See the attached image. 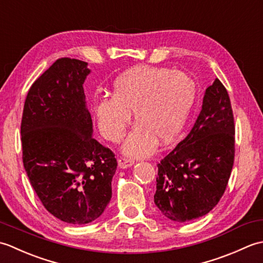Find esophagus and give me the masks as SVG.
<instances>
[{
    "label": "esophagus",
    "mask_w": 263,
    "mask_h": 263,
    "mask_svg": "<svg viewBox=\"0 0 263 263\" xmlns=\"http://www.w3.org/2000/svg\"><path fill=\"white\" fill-rule=\"evenodd\" d=\"M117 163H119L120 168H127V167H131L132 165H135V160L122 157L117 160Z\"/></svg>",
    "instance_id": "1"
}]
</instances>
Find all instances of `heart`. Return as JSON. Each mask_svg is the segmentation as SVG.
<instances>
[{"instance_id": "b5f03b06", "label": "heart", "mask_w": 263, "mask_h": 263, "mask_svg": "<svg viewBox=\"0 0 263 263\" xmlns=\"http://www.w3.org/2000/svg\"><path fill=\"white\" fill-rule=\"evenodd\" d=\"M191 77L168 68L137 65L123 72L113 85V97L95 104L98 128L109 141L124 137L135 113L137 126L124 144L130 156L144 157L154 153L157 139L170 143L181 132L195 100Z\"/></svg>"}]
</instances>
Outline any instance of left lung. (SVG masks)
Listing matches in <instances>:
<instances>
[{
  "mask_svg": "<svg viewBox=\"0 0 263 263\" xmlns=\"http://www.w3.org/2000/svg\"><path fill=\"white\" fill-rule=\"evenodd\" d=\"M235 156L231 99L216 79L205 89L202 109L189 135L160 160L155 204L166 218L185 222L219 202Z\"/></svg>",
  "mask_w": 263,
  "mask_h": 263,
  "instance_id": "8db88e82",
  "label": "left lung"
}]
</instances>
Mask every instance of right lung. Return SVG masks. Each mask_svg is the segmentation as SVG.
Returning <instances> with one entry per match:
<instances>
[{
	"mask_svg": "<svg viewBox=\"0 0 263 263\" xmlns=\"http://www.w3.org/2000/svg\"><path fill=\"white\" fill-rule=\"evenodd\" d=\"M77 59L55 61L28 91L21 121L22 160L48 212L83 225L103 214L111 198L117 161L92 138L83 82L90 70Z\"/></svg>",
	"mask_w": 263,
	"mask_h": 263,
	"instance_id": "obj_1",
	"label": "right lung"
}]
</instances>
